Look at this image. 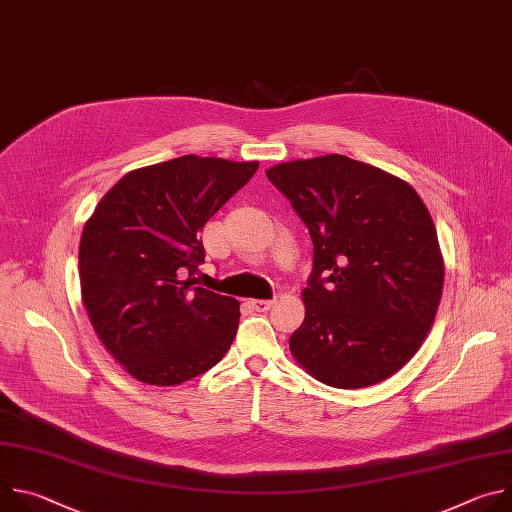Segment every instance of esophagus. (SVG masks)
I'll return each instance as SVG.
<instances>
[{
	"label": "esophagus",
	"mask_w": 512,
	"mask_h": 512,
	"mask_svg": "<svg viewBox=\"0 0 512 512\" xmlns=\"http://www.w3.org/2000/svg\"><path fill=\"white\" fill-rule=\"evenodd\" d=\"M249 306H251L255 312H267V310L273 306V302H271V300H249Z\"/></svg>",
	"instance_id": "1"
}]
</instances>
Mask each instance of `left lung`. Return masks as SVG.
I'll return each instance as SVG.
<instances>
[{"mask_svg": "<svg viewBox=\"0 0 512 512\" xmlns=\"http://www.w3.org/2000/svg\"><path fill=\"white\" fill-rule=\"evenodd\" d=\"M265 174L314 243L291 354L336 389L393 377L423 344L442 300L444 257L427 206L409 182L338 154Z\"/></svg>", "mask_w": 512, "mask_h": 512, "instance_id": "obj_1", "label": "left lung"}]
</instances>
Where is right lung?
I'll return each mask as SVG.
<instances>
[{
    "label": "right lung",
    "instance_id": "add662e5",
    "mask_svg": "<svg viewBox=\"0 0 512 512\" xmlns=\"http://www.w3.org/2000/svg\"><path fill=\"white\" fill-rule=\"evenodd\" d=\"M257 168L194 154L137 168L89 216L79 247L83 304L133 379L182 385L231 348L239 302L196 285L200 231Z\"/></svg>",
    "mask_w": 512,
    "mask_h": 512
}]
</instances>
